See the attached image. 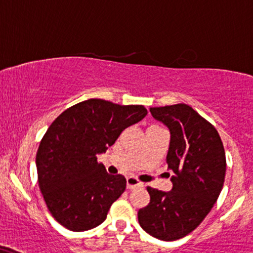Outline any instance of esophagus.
I'll list each match as a JSON object with an SVG mask.
<instances>
[{"instance_id":"1","label":"esophagus","mask_w":253,"mask_h":253,"mask_svg":"<svg viewBox=\"0 0 253 253\" xmlns=\"http://www.w3.org/2000/svg\"><path fill=\"white\" fill-rule=\"evenodd\" d=\"M142 186H144V184L140 182L138 179H135L134 176H128V178H127V188H128V190H133V188L135 187H142Z\"/></svg>"}]
</instances>
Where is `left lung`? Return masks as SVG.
I'll use <instances>...</instances> for the list:
<instances>
[{
  "label": "left lung",
  "instance_id": "left-lung-1",
  "mask_svg": "<svg viewBox=\"0 0 253 253\" xmlns=\"http://www.w3.org/2000/svg\"><path fill=\"white\" fill-rule=\"evenodd\" d=\"M169 128V192L148 186L150 204L138 212L140 226L166 242L187 236L209 214L224 185V146L217 129L185 103L150 108Z\"/></svg>",
  "mask_w": 253,
  "mask_h": 253
}]
</instances>
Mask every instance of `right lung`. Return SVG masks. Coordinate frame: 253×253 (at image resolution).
Returning <instances> with one entry per match:
<instances>
[{
	"label": "right lung",
	"mask_w": 253,
	"mask_h": 253,
	"mask_svg": "<svg viewBox=\"0 0 253 253\" xmlns=\"http://www.w3.org/2000/svg\"><path fill=\"white\" fill-rule=\"evenodd\" d=\"M146 115L141 105L89 99L66 109L50 125L40 142L36 169L47 208L62 226L81 232L105 221L126 179L108 174L97 156Z\"/></svg>",
	"instance_id": "obj_1"
}]
</instances>
